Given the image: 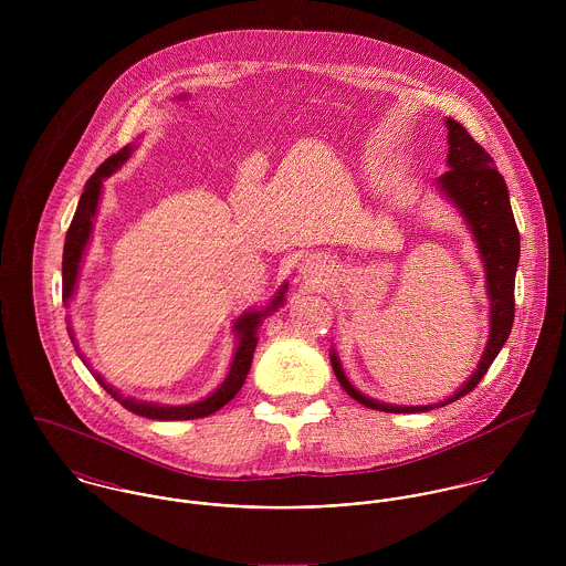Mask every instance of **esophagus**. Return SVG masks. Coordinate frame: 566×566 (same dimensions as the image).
Returning <instances> with one entry per match:
<instances>
[{"label":"esophagus","instance_id":"obj_1","mask_svg":"<svg viewBox=\"0 0 566 566\" xmlns=\"http://www.w3.org/2000/svg\"><path fill=\"white\" fill-rule=\"evenodd\" d=\"M323 261L318 256H305L301 263H298V272L303 274V279L307 281H314V279H321L323 276Z\"/></svg>","mask_w":566,"mask_h":566}]
</instances>
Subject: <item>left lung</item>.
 I'll list each match as a JSON object with an SVG mask.
<instances>
[{"label": "left lung", "mask_w": 566, "mask_h": 566, "mask_svg": "<svg viewBox=\"0 0 566 566\" xmlns=\"http://www.w3.org/2000/svg\"><path fill=\"white\" fill-rule=\"evenodd\" d=\"M447 130L449 169L436 180V185L444 193V198L464 216L484 261L485 287L490 298L488 344L475 373L467 379V384L453 397L436 405L379 403L375 399L364 397L359 390L350 386L335 350H331V366L344 392L350 395L357 403L366 405L370 409L390 413H416L462 399L464 395L473 392L475 386L484 379L490 364L505 344L514 323V276L521 256V235L512 216L507 185L503 176L496 171L492 157L467 133L462 124L447 117Z\"/></svg>", "instance_id": "1"}]
</instances>
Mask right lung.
<instances>
[{"label":"right lung","mask_w":566,"mask_h":566,"mask_svg":"<svg viewBox=\"0 0 566 566\" xmlns=\"http://www.w3.org/2000/svg\"><path fill=\"white\" fill-rule=\"evenodd\" d=\"M133 150H135V146H126L117 155L108 157L106 161L95 169V174L84 185L81 202H78V209L74 213L72 224H70V231H67V238H65V248H63V301H65V305L74 296V290H76V283H78L82 254L86 250V243L91 240L93 218L97 213V205H99V196H102V180L108 178L113 171H117L124 163L128 161ZM285 292H287V283L281 285V290L276 292V296L272 298V303L265 310H250V312H245L243 316L238 318V323L233 324V331L238 333L240 342H238V348H235L229 375L222 381V386L216 392H211L207 399H202V401L189 405H159L135 401V399H128V397L119 395V390H115L111 384H106L102 379V375L93 373V377L97 379V384L115 401H119L126 409H130L137 416H146V418H153V420H191V418L209 416V413L218 411L220 407H224L231 399H235V395L242 390L245 375H248L250 364H252L254 348H256V339H259L256 337V328H259V324L263 323L265 316H270L272 312H276L283 305ZM70 337H72V342H76L72 328H70ZM82 361L86 364L84 357H82Z\"/></svg>","instance_id":"right-lung-1"}]
</instances>
